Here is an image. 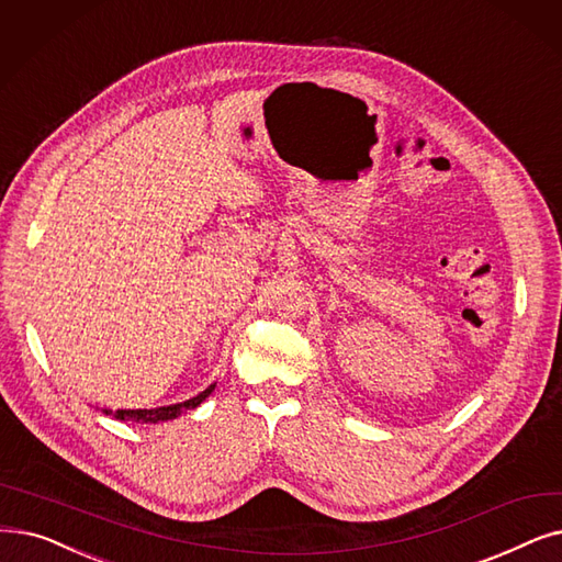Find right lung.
Listing matches in <instances>:
<instances>
[{
	"instance_id": "add662e5",
	"label": "right lung",
	"mask_w": 562,
	"mask_h": 562,
	"mask_svg": "<svg viewBox=\"0 0 562 562\" xmlns=\"http://www.w3.org/2000/svg\"><path fill=\"white\" fill-rule=\"evenodd\" d=\"M215 385H211V387H206L204 393H200L198 397H192V400H188V402H181V404H172V406H160V408H135V411H105V413H112V416L116 418V420H124V423H165V420H175V418H179L181 413L186 411V408H194V406H200L209 395H211V390H213Z\"/></svg>"
}]
</instances>
